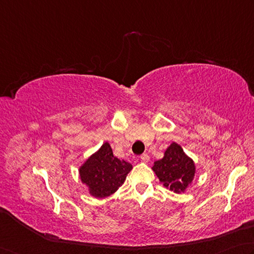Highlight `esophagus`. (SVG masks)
Segmentation results:
<instances>
[{"mask_svg":"<svg viewBox=\"0 0 254 254\" xmlns=\"http://www.w3.org/2000/svg\"><path fill=\"white\" fill-rule=\"evenodd\" d=\"M140 159L144 163H148L149 162V156L147 154H143V155H140Z\"/></svg>","mask_w":254,"mask_h":254,"instance_id":"1","label":"esophagus"}]
</instances>
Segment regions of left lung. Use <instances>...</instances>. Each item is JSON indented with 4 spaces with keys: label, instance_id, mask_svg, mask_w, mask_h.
Segmentation results:
<instances>
[{
    "label": "left lung",
    "instance_id": "1",
    "mask_svg": "<svg viewBox=\"0 0 254 254\" xmlns=\"http://www.w3.org/2000/svg\"><path fill=\"white\" fill-rule=\"evenodd\" d=\"M152 170L166 189L174 193L185 192L195 175V164L179 144L172 143L164 157L154 163Z\"/></svg>",
    "mask_w": 254,
    "mask_h": 254
}]
</instances>
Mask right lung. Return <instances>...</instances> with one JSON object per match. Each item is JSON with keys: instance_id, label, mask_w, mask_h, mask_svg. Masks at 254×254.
Segmentation results:
<instances>
[{"instance_id": "1", "label": "right lung", "mask_w": 254, "mask_h": 254, "mask_svg": "<svg viewBox=\"0 0 254 254\" xmlns=\"http://www.w3.org/2000/svg\"><path fill=\"white\" fill-rule=\"evenodd\" d=\"M131 164L114 156L113 149L107 143L92 154L79 168L80 180L95 197H107L124 184Z\"/></svg>"}]
</instances>
